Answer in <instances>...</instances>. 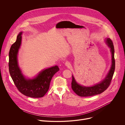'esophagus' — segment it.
<instances>
[{"instance_id": "1", "label": "esophagus", "mask_w": 125, "mask_h": 125, "mask_svg": "<svg viewBox=\"0 0 125 125\" xmlns=\"http://www.w3.org/2000/svg\"><path fill=\"white\" fill-rule=\"evenodd\" d=\"M65 65L67 66V67H70L71 66V64L68 61H67L66 63H65Z\"/></svg>"}]
</instances>
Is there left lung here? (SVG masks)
<instances>
[{
    "label": "left lung",
    "instance_id": "obj_1",
    "mask_svg": "<svg viewBox=\"0 0 125 125\" xmlns=\"http://www.w3.org/2000/svg\"><path fill=\"white\" fill-rule=\"evenodd\" d=\"M106 43L110 48L112 54V65L108 74L101 82L92 86H85L78 84L72 75L71 87L73 91L78 95L82 97H87L99 94L104 92L110 85L115 68L114 48L113 42L109 38L106 39Z\"/></svg>",
    "mask_w": 125,
    "mask_h": 125
}]
</instances>
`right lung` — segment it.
<instances>
[{
	"instance_id": "obj_1",
	"label": "right lung",
	"mask_w": 125,
	"mask_h": 125,
	"mask_svg": "<svg viewBox=\"0 0 125 125\" xmlns=\"http://www.w3.org/2000/svg\"><path fill=\"white\" fill-rule=\"evenodd\" d=\"M22 32L18 35L16 41L11 45L9 53V70L10 76L18 91L30 97H43L48 91L52 78L59 70L55 66L42 70L32 79H27L23 76L17 61V54L20 48Z\"/></svg>"
}]
</instances>
